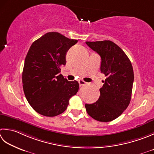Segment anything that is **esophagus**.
I'll use <instances>...</instances> for the list:
<instances>
[{"label": "esophagus", "instance_id": "34e87169", "mask_svg": "<svg viewBox=\"0 0 154 154\" xmlns=\"http://www.w3.org/2000/svg\"><path fill=\"white\" fill-rule=\"evenodd\" d=\"M78 82H79L80 87L85 85V83H86V82H85V81H83V80H79V81H78Z\"/></svg>", "mask_w": 154, "mask_h": 154}]
</instances>
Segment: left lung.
I'll return each instance as SVG.
<instances>
[{
    "label": "left lung",
    "mask_w": 154,
    "mask_h": 154,
    "mask_svg": "<svg viewBox=\"0 0 154 154\" xmlns=\"http://www.w3.org/2000/svg\"><path fill=\"white\" fill-rule=\"evenodd\" d=\"M86 44L101 57V72L106 79L100 88L98 100L85 104L89 116L101 122L117 118L130 103L134 74L131 63L118 45L111 41L90 42Z\"/></svg>",
    "instance_id": "8db88e82"
}]
</instances>
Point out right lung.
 <instances>
[{"instance_id":"1","label":"right lung","mask_w":154,"mask_h":154,"mask_svg":"<svg viewBox=\"0 0 154 154\" xmlns=\"http://www.w3.org/2000/svg\"><path fill=\"white\" fill-rule=\"evenodd\" d=\"M77 41L49 32L33 42L27 53L23 87L29 103L41 115L54 117L63 113L79 90L77 81H69L59 75L66 64L67 52Z\"/></svg>"}]
</instances>
